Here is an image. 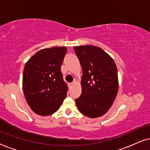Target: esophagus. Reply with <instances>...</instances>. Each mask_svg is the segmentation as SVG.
Here are the masks:
<instances>
[{
    "mask_svg": "<svg viewBox=\"0 0 150 150\" xmlns=\"http://www.w3.org/2000/svg\"><path fill=\"white\" fill-rule=\"evenodd\" d=\"M74 83H69V87H71V86L74 85Z\"/></svg>",
    "mask_w": 150,
    "mask_h": 150,
    "instance_id": "34e87169",
    "label": "esophagus"
}]
</instances>
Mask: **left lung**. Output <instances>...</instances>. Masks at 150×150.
<instances>
[{
  "label": "left lung",
  "instance_id": "1",
  "mask_svg": "<svg viewBox=\"0 0 150 150\" xmlns=\"http://www.w3.org/2000/svg\"><path fill=\"white\" fill-rule=\"evenodd\" d=\"M83 68L82 93L76 100L79 111L90 118L101 117L113 104L119 89L117 68L111 57L94 46H75Z\"/></svg>",
  "mask_w": 150,
  "mask_h": 150
}]
</instances>
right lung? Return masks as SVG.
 I'll use <instances>...</instances> for the list:
<instances>
[{
    "label": "right lung",
    "instance_id": "right-lung-1",
    "mask_svg": "<svg viewBox=\"0 0 150 150\" xmlns=\"http://www.w3.org/2000/svg\"><path fill=\"white\" fill-rule=\"evenodd\" d=\"M67 48L55 46L37 52L26 63L22 88L26 100L36 114L48 116L58 110L67 87L61 71Z\"/></svg>",
    "mask_w": 150,
    "mask_h": 150
}]
</instances>
